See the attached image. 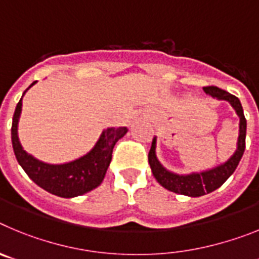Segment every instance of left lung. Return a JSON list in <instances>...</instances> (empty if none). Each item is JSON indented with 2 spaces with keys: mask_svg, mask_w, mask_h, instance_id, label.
<instances>
[{
  "mask_svg": "<svg viewBox=\"0 0 259 259\" xmlns=\"http://www.w3.org/2000/svg\"><path fill=\"white\" fill-rule=\"evenodd\" d=\"M203 91L207 95L212 96L219 100H226L230 102L233 106V109L236 110L237 115L240 116V135L239 141H237V149L235 154L228 159L227 162L222 166L215 167L210 171H205V172L200 174H191V175H176V174L168 172L164 170L163 167L159 164V162L155 158V139H153L152 146H150L149 154H148V159H149L150 168L157 179V182L164 187L168 191L174 192L178 194H185V196H191V197H200L203 194L210 193V192L215 191L219 188L226 180L230 178L233 174V171L236 170L237 164H239L240 159H241L244 150H245V136H246V119L244 116V111H242L241 102L236 96L231 95L227 91L218 88L215 85H207L203 87Z\"/></svg>",
  "mask_w": 259,
  "mask_h": 259,
  "instance_id": "left-lung-1",
  "label": "left lung"
}]
</instances>
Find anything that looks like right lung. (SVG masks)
Masks as SVG:
<instances>
[{"label": "right lung", "mask_w": 259, "mask_h": 259, "mask_svg": "<svg viewBox=\"0 0 259 259\" xmlns=\"http://www.w3.org/2000/svg\"><path fill=\"white\" fill-rule=\"evenodd\" d=\"M36 81L29 85L31 88ZM27 91V89H26ZM24 91V93H26ZM23 93V95H24ZM22 111V98L15 107L11 125V141L18 162L38 187L58 197L71 198L97 188L107 171L114 145L127 134V128H107L102 132L96 146L84 157L65 164H48L37 161L23 150L18 139V120Z\"/></svg>", "instance_id": "add662e5"}]
</instances>
